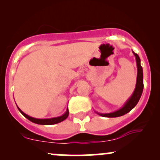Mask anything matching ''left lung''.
Here are the masks:
<instances>
[{"label": "left lung", "instance_id": "1", "mask_svg": "<svg viewBox=\"0 0 160 160\" xmlns=\"http://www.w3.org/2000/svg\"><path fill=\"white\" fill-rule=\"evenodd\" d=\"M134 55L135 56L136 58V62H137V68H138V75H137V82H136V86H135V89L132 95L129 100L126 102V104L119 111H117L113 113H99V115L102 116L104 117H117L122 116L126 113H127L133 109L135 107V105L138 102L139 99H140L141 94H142L143 89H144V82H143V70L142 67L141 66V60L139 56H138L137 53L134 52Z\"/></svg>", "mask_w": 160, "mask_h": 160}]
</instances>
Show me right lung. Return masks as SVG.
I'll list each match as a JSON object with an SVG mask.
<instances>
[{
  "label": "right lung",
  "mask_w": 160,
  "mask_h": 160,
  "mask_svg": "<svg viewBox=\"0 0 160 160\" xmlns=\"http://www.w3.org/2000/svg\"><path fill=\"white\" fill-rule=\"evenodd\" d=\"M18 109H19V111L24 115V117H26L28 120L32 121V122H34V123L40 124V125H53V124L58 123V122L65 120V119L68 117V114H69L68 110H67V111H66L65 114L61 116V117H56V118H52V119H43V120H41V119H36V118H33V117H29V116L25 114V113H23V112L19 108H18Z\"/></svg>",
  "instance_id": "add662e5"
}]
</instances>
